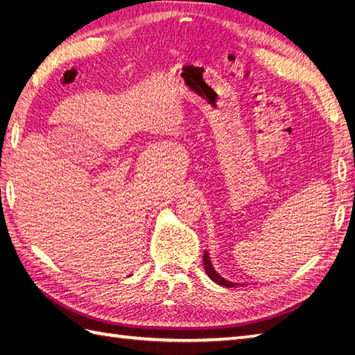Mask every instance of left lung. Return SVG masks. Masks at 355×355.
<instances>
[{
    "instance_id": "8db88e82",
    "label": "left lung",
    "mask_w": 355,
    "mask_h": 355,
    "mask_svg": "<svg viewBox=\"0 0 355 355\" xmlns=\"http://www.w3.org/2000/svg\"><path fill=\"white\" fill-rule=\"evenodd\" d=\"M202 263H205V270H206L207 276H209L210 279H212V281H214L215 284L221 285V286H227V288H233V286L239 285V284L227 281V279H224V277H221L220 275L216 273L214 266H212V262H210V258H209V253H207V252H205V256H202Z\"/></svg>"
}]
</instances>
